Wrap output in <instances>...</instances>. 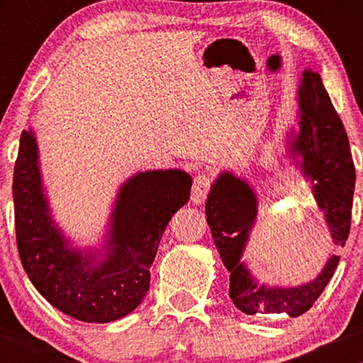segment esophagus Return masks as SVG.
<instances>
[{
	"label": "esophagus",
	"instance_id": "1",
	"mask_svg": "<svg viewBox=\"0 0 363 363\" xmlns=\"http://www.w3.org/2000/svg\"><path fill=\"white\" fill-rule=\"evenodd\" d=\"M211 189V177L206 173H199L194 177L192 184V192H190V199L195 205H201L206 200L208 194Z\"/></svg>",
	"mask_w": 363,
	"mask_h": 363
}]
</instances>
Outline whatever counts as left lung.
<instances>
[{"instance_id": "left-lung-1", "label": "left lung", "mask_w": 363, "mask_h": 363, "mask_svg": "<svg viewBox=\"0 0 363 363\" xmlns=\"http://www.w3.org/2000/svg\"><path fill=\"white\" fill-rule=\"evenodd\" d=\"M299 134L293 152L303 157L301 169L314 182L315 200L327 218L336 248L346 245L351 230L355 168L344 125L318 73L306 70L299 88ZM206 220L223 262L230 272L229 296L248 315L286 314L299 317L320 296L340 256L333 255L318 277L298 288H266L251 279L240 262L245 242L256 218V195L229 173L219 176L206 200Z\"/></svg>"}]
</instances>
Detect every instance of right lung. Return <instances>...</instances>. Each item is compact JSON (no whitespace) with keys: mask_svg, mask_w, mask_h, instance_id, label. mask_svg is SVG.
<instances>
[{"mask_svg":"<svg viewBox=\"0 0 363 363\" xmlns=\"http://www.w3.org/2000/svg\"><path fill=\"white\" fill-rule=\"evenodd\" d=\"M36 144L22 131L14 164L16 240L22 266L36 290L65 315L88 323L125 317L143 303L150 266L173 214L187 203L190 176L179 169L147 171L120 190L108 245L101 266L70 251L49 218L43 196Z\"/></svg>","mask_w":363,"mask_h":363,"instance_id":"right-lung-1","label":"right lung"}]
</instances>
